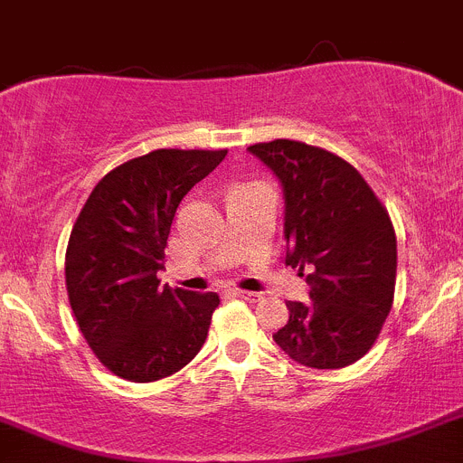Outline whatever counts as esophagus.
Listing matches in <instances>:
<instances>
[{
    "label": "esophagus",
    "instance_id": "1",
    "mask_svg": "<svg viewBox=\"0 0 463 463\" xmlns=\"http://www.w3.org/2000/svg\"><path fill=\"white\" fill-rule=\"evenodd\" d=\"M231 295H235V298H241V299H249V302H258V299L262 298L260 293H249V290H237V288H232Z\"/></svg>",
    "mask_w": 463,
    "mask_h": 463
}]
</instances>
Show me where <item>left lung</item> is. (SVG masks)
I'll return each mask as SVG.
<instances>
[{
  "instance_id": "left-lung-1",
  "label": "left lung",
  "mask_w": 463,
  "mask_h": 463,
  "mask_svg": "<svg viewBox=\"0 0 463 463\" xmlns=\"http://www.w3.org/2000/svg\"><path fill=\"white\" fill-rule=\"evenodd\" d=\"M249 154L281 184L286 265L309 286V302H286L288 323L274 341L304 366L353 364L392 309L397 237L387 210L351 164L325 149L272 140Z\"/></svg>"
}]
</instances>
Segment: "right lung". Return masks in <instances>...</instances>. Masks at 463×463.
Instances as JSON below:
<instances>
[{"label": "right lung", "instance_id": "right-lung-1", "mask_svg": "<svg viewBox=\"0 0 463 463\" xmlns=\"http://www.w3.org/2000/svg\"><path fill=\"white\" fill-rule=\"evenodd\" d=\"M226 149H154L118 165L87 198L66 249V290L103 366L131 383L180 372L201 351L216 293L159 288L164 249L182 198Z\"/></svg>", "mask_w": 463, "mask_h": 463}]
</instances>
